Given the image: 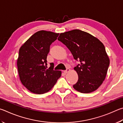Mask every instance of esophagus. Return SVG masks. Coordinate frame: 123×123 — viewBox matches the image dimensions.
<instances>
[{
	"label": "esophagus",
	"mask_w": 123,
	"mask_h": 123,
	"mask_svg": "<svg viewBox=\"0 0 123 123\" xmlns=\"http://www.w3.org/2000/svg\"><path fill=\"white\" fill-rule=\"evenodd\" d=\"M70 68H67L66 70L64 71V74H67V73H68V72H70Z\"/></svg>",
	"instance_id": "obj_1"
}]
</instances>
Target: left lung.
<instances>
[{"mask_svg": "<svg viewBox=\"0 0 123 123\" xmlns=\"http://www.w3.org/2000/svg\"><path fill=\"white\" fill-rule=\"evenodd\" d=\"M58 40L69 49L75 60H79L74 70L78 80L73 87L83 93L96 91L106 77L110 64L104 45L95 37L80 30L60 34Z\"/></svg>", "mask_w": 123, "mask_h": 123, "instance_id": "obj_1", "label": "left lung"}]
</instances>
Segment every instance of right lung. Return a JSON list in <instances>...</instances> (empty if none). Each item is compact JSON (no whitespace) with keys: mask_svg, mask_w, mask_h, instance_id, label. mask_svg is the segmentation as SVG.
I'll return each mask as SVG.
<instances>
[{"mask_svg":"<svg viewBox=\"0 0 123 123\" xmlns=\"http://www.w3.org/2000/svg\"><path fill=\"white\" fill-rule=\"evenodd\" d=\"M59 33L42 30L33 34L19 51L17 67L20 80L30 92L44 94L52 89L62 75L53 70L54 64L47 68V56L49 46Z\"/></svg>","mask_w":123,"mask_h":123,"instance_id":"obj_1","label":"right lung"}]
</instances>
